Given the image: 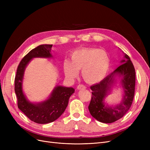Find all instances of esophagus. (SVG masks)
I'll return each mask as SVG.
<instances>
[{
    "mask_svg": "<svg viewBox=\"0 0 150 150\" xmlns=\"http://www.w3.org/2000/svg\"><path fill=\"white\" fill-rule=\"evenodd\" d=\"M86 87L83 84H79L77 86V89H86Z\"/></svg>",
    "mask_w": 150,
    "mask_h": 150,
    "instance_id": "esophagus-1",
    "label": "esophagus"
}]
</instances>
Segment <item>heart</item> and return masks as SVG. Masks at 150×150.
Returning <instances> with one entry per match:
<instances>
[{
    "instance_id": "b5f03b06",
    "label": "heart",
    "mask_w": 150,
    "mask_h": 150,
    "mask_svg": "<svg viewBox=\"0 0 150 150\" xmlns=\"http://www.w3.org/2000/svg\"><path fill=\"white\" fill-rule=\"evenodd\" d=\"M71 62L63 63L65 74L73 79L82 69V76L86 83L94 84L102 81L106 76L110 66L108 54L103 49L86 48L77 50L71 54Z\"/></svg>"
}]
</instances>
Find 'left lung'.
Segmentation results:
<instances>
[{
  "instance_id": "1",
  "label": "left lung",
  "mask_w": 150,
  "mask_h": 150,
  "mask_svg": "<svg viewBox=\"0 0 150 150\" xmlns=\"http://www.w3.org/2000/svg\"><path fill=\"white\" fill-rule=\"evenodd\" d=\"M121 64L100 83L90 87L93 92L88 106L89 112L95 119L104 123H111L121 119L128 111L133 103L136 81L134 67L129 57L126 54ZM116 74L123 76L122 83L125 95L122 102L118 105L108 107L103 103V98L113 82V76Z\"/></svg>"
}]
</instances>
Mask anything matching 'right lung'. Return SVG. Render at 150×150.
Segmentation results:
<instances>
[{
    "instance_id": "right-lung-1",
    "label": "right lung",
    "mask_w": 150,
    "mask_h": 150,
    "mask_svg": "<svg viewBox=\"0 0 150 150\" xmlns=\"http://www.w3.org/2000/svg\"><path fill=\"white\" fill-rule=\"evenodd\" d=\"M52 45L44 44L38 46L27 54L17 67L14 80V89L17 98V106L29 120L38 124H46L57 120L67 106L70 96L74 93L72 88L59 86L54 90L47 101L38 104L27 100L22 92V81L24 72L29 62L34 57H50Z\"/></svg>"
}]
</instances>
